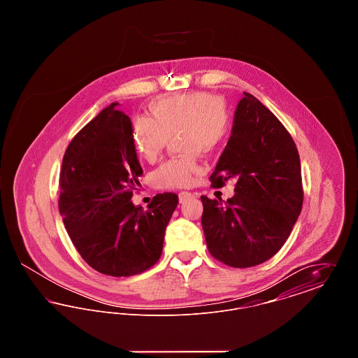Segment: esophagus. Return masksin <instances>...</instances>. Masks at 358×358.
<instances>
[{
    "label": "esophagus",
    "instance_id": "1",
    "mask_svg": "<svg viewBox=\"0 0 358 358\" xmlns=\"http://www.w3.org/2000/svg\"><path fill=\"white\" fill-rule=\"evenodd\" d=\"M190 197H196V194H193V193H190V192H180V193H178L180 203L187 201V199H190Z\"/></svg>",
    "mask_w": 358,
    "mask_h": 358
}]
</instances>
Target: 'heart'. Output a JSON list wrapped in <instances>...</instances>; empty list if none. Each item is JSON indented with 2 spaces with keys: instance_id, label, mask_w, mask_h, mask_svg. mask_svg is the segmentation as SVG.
Returning <instances> with one entry per match:
<instances>
[{
  "instance_id": "heart-1",
  "label": "heart",
  "mask_w": 358,
  "mask_h": 358,
  "mask_svg": "<svg viewBox=\"0 0 358 358\" xmlns=\"http://www.w3.org/2000/svg\"><path fill=\"white\" fill-rule=\"evenodd\" d=\"M150 118L133 120V141L136 152L146 161L157 159L168 146L171 136L181 133L184 153L212 152L227 136L229 118L216 95L209 92H189L159 99L150 104ZM199 161L194 155L165 162L153 173L157 187H187Z\"/></svg>"
}]
</instances>
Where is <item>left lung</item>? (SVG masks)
<instances>
[{
    "instance_id": "8db88e82",
    "label": "left lung",
    "mask_w": 358,
    "mask_h": 358,
    "mask_svg": "<svg viewBox=\"0 0 358 358\" xmlns=\"http://www.w3.org/2000/svg\"><path fill=\"white\" fill-rule=\"evenodd\" d=\"M229 178L236 185L227 203L201 196V224L210 255L247 268L283 247L303 204L298 149L280 120L248 92L236 107L210 182L222 187Z\"/></svg>"
}]
</instances>
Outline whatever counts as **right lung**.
<instances>
[{"label":"right lung","instance_id":"1","mask_svg":"<svg viewBox=\"0 0 358 358\" xmlns=\"http://www.w3.org/2000/svg\"><path fill=\"white\" fill-rule=\"evenodd\" d=\"M117 106L106 107L71 141L59 178V212L85 263L118 278L158 262L178 196L157 194L146 210L133 204L143 171L131 120Z\"/></svg>","mask_w":358,"mask_h":358}]
</instances>
